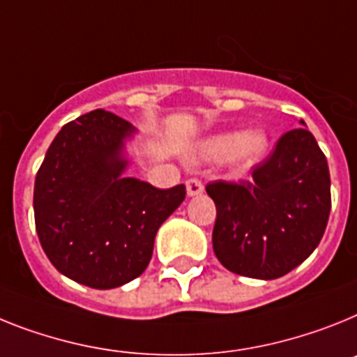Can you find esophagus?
I'll return each instance as SVG.
<instances>
[{
  "label": "esophagus",
  "mask_w": 357,
  "mask_h": 357,
  "mask_svg": "<svg viewBox=\"0 0 357 357\" xmlns=\"http://www.w3.org/2000/svg\"><path fill=\"white\" fill-rule=\"evenodd\" d=\"M187 194L190 197L203 194V183H202V181H199V179H196V178L188 179V181H187Z\"/></svg>",
  "instance_id": "esophagus-1"
}]
</instances>
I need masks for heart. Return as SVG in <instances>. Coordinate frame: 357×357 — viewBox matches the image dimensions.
<instances>
[{
    "instance_id": "b5f03b06",
    "label": "heart",
    "mask_w": 357,
    "mask_h": 357,
    "mask_svg": "<svg viewBox=\"0 0 357 357\" xmlns=\"http://www.w3.org/2000/svg\"><path fill=\"white\" fill-rule=\"evenodd\" d=\"M268 146V139L259 130L250 132H221L211 136L199 145L197 154L203 160L229 158L239 169H248L261 160Z\"/></svg>"
}]
</instances>
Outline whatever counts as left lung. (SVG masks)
Returning a JSON list of instances; mask_svg holds the SVG:
<instances>
[{
	"mask_svg": "<svg viewBox=\"0 0 357 357\" xmlns=\"http://www.w3.org/2000/svg\"><path fill=\"white\" fill-rule=\"evenodd\" d=\"M206 194L218 212L212 247L221 265L247 278L275 280L301 265L325 234L328 163L312 132L294 128L248 181H214Z\"/></svg>",
	"mask_w": 357,
	"mask_h": 357,
	"instance_id": "1",
	"label": "left lung"
}]
</instances>
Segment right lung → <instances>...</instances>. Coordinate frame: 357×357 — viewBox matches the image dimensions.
<instances>
[{
	"mask_svg": "<svg viewBox=\"0 0 357 357\" xmlns=\"http://www.w3.org/2000/svg\"><path fill=\"white\" fill-rule=\"evenodd\" d=\"M136 128L103 109L67 123L34 183L36 232L63 275L116 289L149 266L158 229L185 199V185L161 190L125 178V139Z\"/></svg>",
	"mask_w": 357,
	"mask_h": 357,
	"instance_id": "1",
	"label": "right lung"
}]
</instances>
